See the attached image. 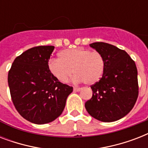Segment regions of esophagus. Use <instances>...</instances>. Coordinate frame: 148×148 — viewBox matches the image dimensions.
Wrapping results in <instances>:
<instances>
[{"instance_id": "esophagus-1", "label": "esophagus", "mask_w": 148, "mask_h": 148, "mask_svg": "<svg viewBox=\"0 0 148 148\" xmlns=\"http://www.w3.org/2000/svg\"><path fill=\"white\" fill-rule=\"evenodd\" d=\"M81 88H74V91H77V92H78V91H81Z\"/></svg>"}]
</instances>
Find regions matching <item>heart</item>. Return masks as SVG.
<instances>
[{
	"label": "heart",
	"mask_w": 148,
	"mask_h": 148,
	"mask_svg": "<svg viewBox=\"0 0 148 148\" xmlns=\"http://www.w3.org/2000/svg\"><path fill=\"white\" fill-rule=\"evenodd\" d=\"M59 59H51L47 67L51 74L61 83L72 76L75 83L92 85L100 81L104 71V60L101 53L84 48H71L59 52ZM74 71H73V70Z\"/></svg>",
	"instance_id": "1"
}]
</instances>
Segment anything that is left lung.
Segmentation results:
<instances>
[{
    "label": "left lung",
    "mask_w": 148,
    "mask_h": 148,
    "mask_svg": "<svg viewBox=\"0 0 148 148\" xmlns=\"http://www.w3.org/2000/svg\"><path fill=\"white\" fill-rule=\"evenodd\" d=\"M102 55L105 67L102 77L92 85L93 95L85 103L88 114L103 122L126 116L138 97V70L126 51L103 42L90 44Z\"/></svg>",
    "instance_id": "obj_1"
}]
</instances>
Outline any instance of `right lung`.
I'll return each mask as SVG.
<instances>
[{
	"mask_svg": "<svg viewBox=\"0 0 148 148\" xmlns=\"http://www.w3.org/2000/svg\"><path fill=\"white\" fill-rule=\"evenodd\" d=\"M53 46L32 47L15 58L8 72V86L15 108L36 124L53 121L65 108L73 88L58 81L47 67Z\"/></svg>",
	"mask_w": 148,
	"mask_h": 148,
	"instance_id": "add662e5",
	"label": "right lung"
}]
</instances>
